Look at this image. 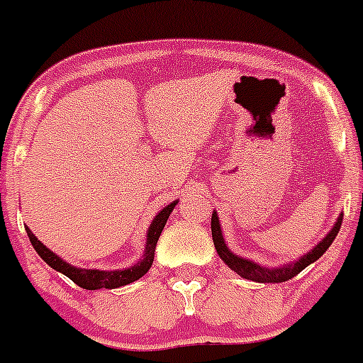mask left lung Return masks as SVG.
Segmentation results:
<instances>
[{
    "mask_svg": "<svg viewBox=\"0 0 363 363\" xmlns=\"http://www.w3.org/2000/svg\"><path fill=\"white\" fill-rule=\"evenodd\" d=\"M342 218L344 214H340L338 220H336L335 227H333L329 233H327L325 238L318 243V245H314L313 251H309L307 255L301 256L300 259H296L294 264L284 265V267H277V269H269V267H262V265L255 264L251 259H245L242 256H236L234 252H230V249L227 247L225 240L221 236V227H220V220H218V214L213 213V220H211V230H213V242L214 247H216V252L230 269H233L236 274H240L245 280H252V281H259V284H281V281H287L291 278H294L298 272H301L307 265H311L313 262L320 258L323 252L331 247L333 240L336 238V234H338L340 225H342Z\"/></svg>",
    "mask_w": 363,
    "mask_h": 363,
    "instance_id": "1",
    "label": "left lung"
}]
</instances>
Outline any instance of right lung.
<instances>
[{
	"label": "right lung",
	"instance_id": "right-lung-1",
	"mask_svg": "<svg viewBox=\"0 0 363 363\" xmlns=\"http://www.w3.org/2000/svg\"><path fill=\"white\" fill-rule=\"evenodd\" d=\"M176 203H178V201H172V203L163 207V209L156 214V218H154L152 223H150L149 227V233H147V245H145V255H143V259L142 262H138L136 265H133V267L125 269V271H98V269L74 267V265L63 262L57 255H54L50 249H47V247H45L43 243H41L34 234H32V230L28 229V227H25V229H27L28 240H30V243L34 245L38 255L43 258V262H47V264H49L52 269H56L57 272H62V274L69 277L76 285H79V287L89 291L116 289V287H121V285L133 284V281L140 280V278L149 271L150 265H152L154 262V249H156L160 234H162L163 227H165L171 213L174 211Z\"/></svg>",
	"mask_w": 363,
	"mask_h": 363
}]
</instances>
